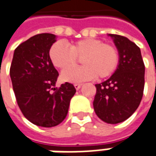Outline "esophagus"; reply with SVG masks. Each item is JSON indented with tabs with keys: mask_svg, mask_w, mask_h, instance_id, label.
Listing matches in <instances>:
<instances>
[{
	"mask_svg": "<svg viewBox=\"0 0 156 156\" xmlns=\"http://www.w3.org/2000/svg\"><path fill=\"white\" fill-rule=\"evenodd\" d=\"M82 86V83H74V87L76 88V90H79Z\"/></svg>",
	"mask_w": 156,
	"mask_h": 156,
	"instance_id": "esophagus-1",
	"label": "esophagus"
}]
</instances>
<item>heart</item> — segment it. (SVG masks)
<instances>
[{"label": "heart", "instance_id": "heart-1", "mask_svg": "<svg viewBox=\"0 0 156 156\" xmlns=\"http://www.w3.org/2000/svg\"><path fill=\"white\" fill-rule=\"evenodd\" d=\"M49 56L55 67L65 70L61 73L62 80L70 83L91 80L97 76L98 78L110 77L119 64V52L115 46L96 39H83L70 45L69 48L56 42L51 46ZM78 58H81L84 66L70 69L76 64Z\"/></svg>", "mask_w": 156, "mask_h": 156}]
</instances>
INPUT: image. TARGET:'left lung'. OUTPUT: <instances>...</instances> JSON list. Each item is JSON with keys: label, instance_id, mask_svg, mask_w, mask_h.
<instances>
[{"label": "left lung", "instance_id": "left-lung-1", "mask_svg": "<svg viewBox=\"0 0 156 156\" xmlns=\"http://www.w3.org/2000/svg\"><path fill=\"white\" fill-rule=\"evenodd\" d=\"M119 52L118 66L109 79L96 84L93 107L107 123L125 121L136 110L144 89L145 66L141 50L128 38L109 34Z\"/></svg>", "mask_w": 156, "mask_h": 156}]
</instances>
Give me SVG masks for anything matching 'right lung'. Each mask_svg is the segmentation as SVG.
I'll return each instance as SVG.
<instances>
[{
  "instance_id": "right-lung-1",
  "label": "right lung",
  "mask_w": 156,
  "mask_h": 156,
  "mask_svg": "<svg viewBox=\"0 0 156 156\" xmlns=\"http://www.w3.org/2000/svg\"><path fill=\"white\" fill-rule=\"evenodd\" d=\"M56 41L51 34H40L21 43L14 50L10 66L17 104L24 116L35 125L57 126L67 115L76 89L70 83L55 87L58 73L49 51Z\"/></svg>"
}]
</instances>
